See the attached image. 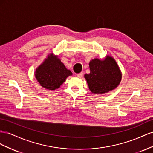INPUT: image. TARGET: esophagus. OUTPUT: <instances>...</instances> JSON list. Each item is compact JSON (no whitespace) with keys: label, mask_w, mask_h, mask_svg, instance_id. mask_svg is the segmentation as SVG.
<instances>
[{"label":"esophagus","mask_w":153,"mask_h":153,"mask_svg":"<svg viewBox=\"0 0 153 153\" xmlns=\"http://www.w3.org/2000/svg\"><path fill=\"white\" fill-rule=\"evenodd\" d=\"M77 76L79 77V78H81L82 76H83V72H81V73H79L77 74Z\"/></svg>","instance_id":"1"}]
</instances>
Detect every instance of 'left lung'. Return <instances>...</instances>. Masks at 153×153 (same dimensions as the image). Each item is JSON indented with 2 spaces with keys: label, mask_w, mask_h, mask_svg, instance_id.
I'll return each mask as SVG.
<instances>
[{
  "label": "left lung",
  "mask_w": 153,
  "mask_h": 153,
  "mask_svg": "<svg viewBox=\"0 0 153 153\" xmlns=\"http://www.w3.org/2000/svg\"><path fill=\"white\" fill-rule=\"evenodd\" d=\"M90 74H86L89 89L94 94H104L119 86L122 78L120 70L115 60L107 56L103 60L95 58L89 63Z\"/></svg>",
  "instance_id": "1"
}]
</instances>
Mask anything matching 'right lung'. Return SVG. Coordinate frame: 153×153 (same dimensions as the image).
Wrapping results in <instances>:
<instances>
[{
  "label": "right lung",
  "mask_w": 153,
  "mask_h": 153,
  "mask_svg": "<svg viewBox=\"0 0 153 153\" xmlns=\"http://www.w3.org/2000/svg\"><path fill=\"white\" fill-rule=\"evenodd\" d=\"M34 74L42 87L47 90H55L59 88L67 77L72 76V73L67 69L58 56L51 54L36 68Z\"/></svg>",
  "instance_id": "1"
}]
</instances>
